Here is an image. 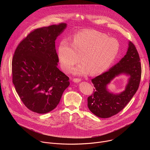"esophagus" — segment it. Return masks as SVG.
<instances>
[{
	"instance_id": "esophagus-1",
	"label": "esophagus",
	"mask_w": 150,
	"mask_h": 150,
	"mask_svg": "<svg viewBox=\"0 0 150 150\" xmlns=\"http://www.w3.org/2000/svg\"><path fill=\"white\" fill-rule=\"evenodd\" d=\"M72 81H73L74 82H80L81 80V79H79V78H73V79H72Z\"/></svg>"
}]
</instances>
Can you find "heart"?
<instances>
[{"label": "heart", "mask_w": 150, "mask_h": 150, "mask_svg": "<svg viewBox=\"0 0 150 150\" xmlns=\"http://www.w3.org/2000/svg\"><path fill=\"white\" fill-rule=\"evenodd\" d=\"M120 50V44L115 38L95 30H85L75 34L71 43L60 42L58 57L63 71L69 72L79 61L82 62L73 72L80 75L100 74L113 63Z\"/></svg>", "instance_id": "1"}]
</instances>
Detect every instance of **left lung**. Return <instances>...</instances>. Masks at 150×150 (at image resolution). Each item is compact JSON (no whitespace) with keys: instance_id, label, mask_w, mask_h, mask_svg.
<instances>
[{"instance_id":"obj_1","label":"left lung","mask_w":150,"mask_h":150,"mask_svg":"<svg viewBox=\"0 0 150 150\" xmlns=\"http://www.w3.org/2000/svg\"><path fill=\"white\" fill-rule=\"evenodd\" d=\"M125 56L108 71L91 79L95 87L88 97V107L96 116L108 118L120 112L130 101L138 89L141 77V65L135 45L129 41ZM125 74L130 76L125 90L119 94L109 92L106 85L116 76Z\"/></svg>"}]
</instances>
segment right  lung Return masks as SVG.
<instances>
[{"mask_svg":"<svg viewBox=\"0 0 150 150\" xmlns=\"http://www.w3.org/2000/svg\"><path fill=\"white\" fill-rule=\"evenodd\" d=\"M67 28L60 23L37 28L21 41L12 62V82L21 101L35 113L53 110L69 85L58 68L55 40Z\"/></svg>","mask_w":150,"mask_h":150,"instance_id":"right-lung-1","label":"right lung"}]
</instances>
